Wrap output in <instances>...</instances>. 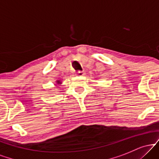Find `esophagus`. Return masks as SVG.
I'll list each match as a JSON object with an SVG mask.
<instances>
[{
	"mask_svg": "<svg viewBox=\"0 0 159 159\" xmlns=\"http://www.w3.org/2000/svg\"><path fill=\"white\" fill-rule=\"evenodd\" d=\"M76 75H77L78 76H81L84 75V72L83 71H78V72H76Z\"/></svg>",
	"mask_w": 159,
	"mask_h": 159,
	"instance_id": "esophagus-1",
	"label": "esophagus"
}]
</instances>
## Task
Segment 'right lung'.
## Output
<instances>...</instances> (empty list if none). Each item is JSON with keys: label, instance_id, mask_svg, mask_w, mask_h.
<instances>
[{"label": "right lung", "instance_id": "add662e5", "mask_svg": "<svg viewBox=\"0 0 159 159\" xmlns=\"http://www.w3.org/2000/svg\"><path fill=\"white\" fill-rule=\"evenodd\" d=\"M57 84H61V81H57Z\"/></svg>", "mask_w": 159, "mask_h": 159}]
</instances>
